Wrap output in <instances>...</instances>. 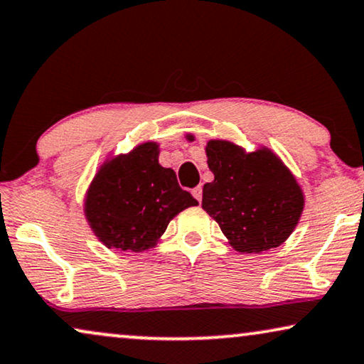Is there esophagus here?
Returning a JSON list of instances; mask_svg holds the SVG:
<instances>
[{"mask_svg": "<svg viewBox=\"0 0 364 364\" xmlns=\"http://www.w3.org/2000/svg\"><path fill=\"white\" fill-rule=\"evenodd\" d=\"M192 196L196 197L198 202H200V200H202V187L197 186L196 188H192Z\"/></svg>", "mask_w": 364, "mask_h": 364, "instance_id": "esophagus-1", "label": "esophagus"}]
</instances>
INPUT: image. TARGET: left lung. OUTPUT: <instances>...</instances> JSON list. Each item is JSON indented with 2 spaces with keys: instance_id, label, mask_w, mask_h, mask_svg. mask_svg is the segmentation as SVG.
Returning a JSON list of instances; mask_svg holds the SVG:
<instances>
[{
  "instance_id": "obj_1",
  "label": "left lung",
  "mask_w": 364,
  "mask_h": 364,
  "mask_svg": "<svg viewBox=\"0 0 364 364\" xmlns=\"http://www.w3.org/2000/svg\"><path fill=\"white\" fill-rule=\"evenodd\" d=\"M193 141V136H187ZM213 181L203 186L202 208L240 253L280 247L300 220L305 197L300 183L270 149L245 152L228 141H208Z\"/></svg>"
}]
</instances>
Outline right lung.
<instances>
[{"label":"right lung","instance_id":"add662e5","mask_svg":"<svg viewBox=\"0 0 364 364\" xmlns=\"http://www.w3.org/2000/svg\"><path fill=\"white\" fill-rule=\"evenodd\" d=\"M197 203L178 186L176 172L159 164V144L144 142L102 164L84 213L107 248L139 253L156 247L168 222Z\"/></svg>","mask_w":364,"mask_h":364}]
</instances>
